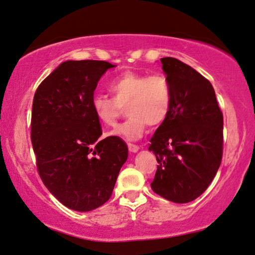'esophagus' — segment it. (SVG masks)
I'll return each instance as SVG.
<instances>
[{
	"instance_id": "obj_1",
	"label": "esophagus",
	"mask_w": 255,
	"mask_h": 255,
	"mask_svg": "<svg viewBox=\"0 0 255 255\" xmlns=\"http://www.w3.org/2000/svg\"><path fill=\"white\" fill-rule=\"evenodd\" d=\"M128 149L130 152H137L139 150V146L136 145V144H131V143H128Z\"/></svg>"
}]
</instances>
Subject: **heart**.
<instances>
[{
  "mask_svg": "<svg viewBox=\"0 0 255 255\" xmlns=\"http://www.w3.org/2000/svg\"><path fill=\"white\" fill-rule=\"evenodd\" d=\"M109 90L112 98L105 95H95L91 98L90 108L97 120L105 126H115L125 108L129 116L110 135L137 139L147 125L158 127L164 124L172 109V86L161 73L149 75L127 71L110 82Z\"/></svg>",
  "mask_w": 255,
  "mask_h": 255,
  "instance_id": "1",
  "label": "heart"
}]
</instances>
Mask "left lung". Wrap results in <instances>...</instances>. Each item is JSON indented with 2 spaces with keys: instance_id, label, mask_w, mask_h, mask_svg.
Returning a JSON list of instances; mask_svg holds the SVG:
<instances>
[{
  "instance_id": "8db88e82",
  "label": "left lung",
  "mask_w": 255,
  "mask_h": 255,
  "mask_svg": "<svg viewBox=\"0 0 255 255\" xmlns=\"http://www.w3.org/2000/svg\"><path fill=\"white\" fill-rule=\"evenodd\" d=\"M160 62L173 103L150 139L158 161L151 188L162 198L185 204L204 193L221 165L223 115L206 78L176 58Z\"/></svg>"
}]
</instances>
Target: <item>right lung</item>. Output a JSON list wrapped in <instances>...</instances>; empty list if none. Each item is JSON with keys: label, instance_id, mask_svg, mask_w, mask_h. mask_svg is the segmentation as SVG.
Segmentation results:
<instances>
[{"label": "right lung", "instance_id": "1", "mask_svg": "<svg viewBox=\"0 0 255 255\" xmlns=\"http://www.w3.org/2000/svg\"><path fill=\"white\" fill-rule=\"evenodd\" d=\"M104 60H67L34 95L30 140L47 189L73 211L88 212L110 199L128 147L123 139H100L101 123L90 103L109 68Z\"/></svg>", "mask_w": 255, "mask_h": 255}]
</instances>
